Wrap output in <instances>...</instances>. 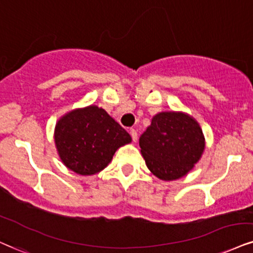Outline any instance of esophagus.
Masks as SVG:
<instances>
[{
	"label": "esophagus",
	"instance_id": "34e87169",
	"mask_svg": "<svg viewBox=\"0 0 253 253\" xmlns=\"http://www.w3.org/2000/svg\"><path fill=\"white\" fill-rule=\"evenodd\" d=\"M129 134L132 136V140L134 142H136V140H138V133H136V130L134 128H130L129 129Z\"/></svg>",
	"mask_w": 253,
	"mask_h": 253
}]
</instances>
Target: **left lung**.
I'll use <instances>...</instances> for the list:
<instances>
[{
    "instance_id": "1",
    "label": "left lung",
    "mask_w": 253,
    "mask_h": 253,
    "mask_svg": "<svg viewBox=\"0 0 253 253\" xmlns=\"http://www.w3.org/2000/svg\"><path fill=\"white\" fill-rule=\"evenodd\" d=\"M148 169L161 180H175L187 174L199 161L205 139L199 124L181 112L154 115L139 139Z\"/></svg>"
}]
</instances>
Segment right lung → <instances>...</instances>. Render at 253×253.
Here are the masks:
<instances>
[{
  "label": "right lung",
  "mask_w": 253,
  "mask_h": 253,
  "mask_svg": "<svg viewBox=\"0 0 253 253\" xmlns=\"http://www.w3.org/2000/svg\"><path fill=\"white\" fill-rule=\"evenodd\" d=\"M55 146L65 166L81 175L102 171L115 151L132 138L105 109L97 106L78 108L56 123Z\"/></svg>",
  "instance_id": "right-lung-1"
}]
</instances>
